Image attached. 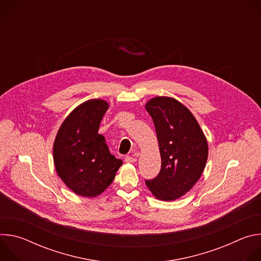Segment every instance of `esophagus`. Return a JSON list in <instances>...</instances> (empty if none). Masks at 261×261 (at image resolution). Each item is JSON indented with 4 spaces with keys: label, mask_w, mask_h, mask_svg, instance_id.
Here are the masks:
<instances>
[{
    "label": "esophagus",
    "mask_w": 261,
    "mask_h": 261,
    "mask_svg": "<svg viewBox=\"0 0 261 261\" xmlns=\"http://www.w3.org/2000/svg\"><path fill=\"white\" fill-rule=\"evenodd\" d=\"M136 161H137V159L134 155L133 156H127L125 158V162H127V163H135Z\"/></svg>",
    "instance_id": "esophagus-1"
}]
</instances>
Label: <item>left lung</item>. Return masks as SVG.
Here are the masks:
<instances>
[{"label": "left lung", "instance_id": "8db88e82", "mask_svg": "<svg viewBox=\"0 0 261 261\" xmlns=\"http://www.w3.org/2000/svg\"><path fill=\"white\" fill-rule=\"evenodd\" d=\"M144 107L154 121L162 162L158 176L145 185L157 199L172 201L201 177L208 155L206 137L191 111L172 97H154Z\"/></svg>", "mask_w": 261, "mask_h": 261}]
</instances>
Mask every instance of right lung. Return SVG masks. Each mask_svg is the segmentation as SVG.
Returning <instances> with one entry per match:
<instances>
[{"mask_svg":"<svg viewBox=\"0 0 261 261\" xmlns=\"http://www.w3.org/2000/svg\"><path fill=\"white\" fill-rule=\"evenodd\" d=\"M109 103L90 99L74 108L60 126L53 153L55 168L67 187L96 197L113 182L123 161L110 154L99 127Z\"/></svg>","mask_w":261,"mask_h":261,"instance_id":"add662e5","label":"right lung"}]
</instances>
